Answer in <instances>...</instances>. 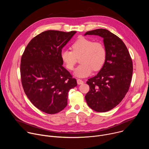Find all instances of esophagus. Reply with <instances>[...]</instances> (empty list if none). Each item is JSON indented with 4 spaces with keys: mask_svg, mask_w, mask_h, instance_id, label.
I'll return each mask as SVG.
<instances>
[{
    "mask_svg": "<svg viewBox=\"0 0 149 149\" xmlns=\"http://www.w3.org/2000/svg\"><path fill=\"white\" fill-rule=\"evenodd\" d=\"M77 84H79H79H82L84 83V81L82 79H77Z\"/></svg>",
    "mask_w": 149,
    "mask_h": 149,
    "instance_id": "34e87169",
    "label": "esophagus"
}]
</instances>
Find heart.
<instances>
[{
	"label": "heart",
	"instance_id": "b5f03b06",
	"mask_svg": "<svg viewBox=\"0 0 149 149\" xmlns=\"http://www.w3.org/2000/svg\"><path fill=\"white\" fill-rule=\"evenodd\" d=\"M72 50L62 49L61 57L66 68L74 70L78 58H80L79 65L75 69L74 74L80 78L90 75L94 71H98L104 65L107 58V50L104 44L100 41L83 36L79 37L72 44Z\"/></svg>",
	"mask_w": 149,
	"mask_h": 149
}]
</instances>
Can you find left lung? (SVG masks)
<instances>
[{"label":"left lung","mask_w":149,"mask_h":149,"mask_svg":"<svg viewBox=\"0 0 149 149\" xmlns=\"http://www.w3.org/2000/svg\"><path fill=\"white\" fill-rule=\"evenodd\" d=\"M103 38L107 58L101 70L87 84L90 91L85 96L89 107L103 113L114 109L129 90L133 74V62L128 49L117 36L105 29L88 31L85 35Z\"/></svg>","instance_id":"obj_1"}]
</instances>
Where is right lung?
<instances>
[{
  "label": "right lung",
  "instance_id": "add662e5",
  "mask_svg": "<svg viewBox=\"0 0 149 149\" xmlns=\"http://www.w3.org/2000/svg\"><path fill=\"white\" fill-rule=\"evenodd\" d=\"M76 32H42L29 42L21 58L24 92L35 107L45 113L56 114L65 108L69 91L77 86L61 57L62 48Z\"/></svg>",
  "mask_w": 149,
  "mask_h": 149
}]
</instances>
